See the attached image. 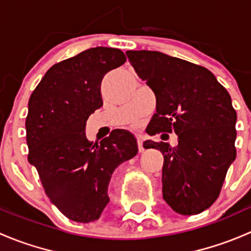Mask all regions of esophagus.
Here are the masks:
<instances>
[{"instance_id":"1","label":"esophagus","mask_w":251,"mask_h":251,"mask_svg":"<svg viewBox=\"0 0 251 251\" xmlns=\"http://www.w3.org/2000/svg\"><path fill=\"white\" fill-rule=\"evenodd\" d=\"M137 146H138V151H140V153H143L144 148H143V143H142L141 140L137 141Z\"/></svg>"}]
</instances>
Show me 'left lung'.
<instances>
[{"instance_id":"1","label":"left lung","mask_w":251,"mask_h":251,"mask_svg":"<svg viewBox=\"0 0 251 251\" xmlns=\"http://www.w3.org/2000/svg\"><path fill=\"white\" fill-rule=\"evenodd\" d=\"M126 55L156 98L147 133L178 136L177 147L147 142V148L164 155V201L177 214H201L219 198L237 155L231 96L201 65L155 50H127Z\"/></svg>"}]
</instances>
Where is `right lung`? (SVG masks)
Returning <instances> with one entry per match:
<instances>
[{
    "label": "right lung",
    "mask_w": 251,
    "mask_h": 251,
    "mask_svg": "<svg viewBox=\"0 0 251 251\" xmlns=\"http://www.w3.org/2000/svg\"><path fill=\"white\" fill-rule=\"evenodd\" d=\"M125 62L118 48H90L50 67L30 96L27 160L50 201L73 221L100 219L111 175L138 151L127 131H111L97 144L85 133L88 116L103 105L102 78Z\"/></svg>",
    "instance_id": "1"
}]
</instances>
